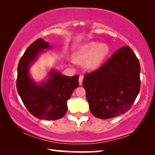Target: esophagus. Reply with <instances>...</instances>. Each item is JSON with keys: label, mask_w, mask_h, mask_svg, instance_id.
<instances>
[{"label": "esophagus", "mask_w": 155, "mask_h": 155, "mask_svg": "<svg viewBox=\"0 0 155 155\" xmlns=\"http://www.w3.org/2000/svg\"><path fill=\"white\" fill-rule=\"evenodd\" d=\"M83 78H84L83 75H80V77H79V84H80V85H82V80H83Z\"/></svg>", "instance_id": "1"}]
</instances>
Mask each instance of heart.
Instances as JSON below:
<instances>
[{"instance_id":"obj_1","label":"heart","mask_w":155,"mask_h":155,"mask_svg":"<svg viewBox=\"0 0 155 155\" xmlns=\"http://www.w3.org/2000/svg\"><path fill=\"white\" fill-rule=\"evenodd\" d=\"M109 54V47L107 44L90 41L80 46L75 53V58L84 63L89 70H95L102 64Z\"/></svg>"}]
</instances>
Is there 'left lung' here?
<instances>
[{
	"mask_svg": "<svg viewBox=\"0 0 155 155\" xmlns=\"http://www.w3.org/2000/svg\"><path fill=\"white\" fill-rule=\"evenodd\" d=\"M140 65L133 51L124 46L82 82L91 113L108 119L130 109L140 89Z\"/></svg>",
	"mask_w": 155,
	"mask_h": 155,
	"instance_id": "1",
	"label": "left lung"
}]
</instances>
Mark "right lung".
Masks as SVG:
<instances>
[{
  "instance_id": "add662e5",
  "label": "right lung",
  "mask_w": 155,
  "mask_h": 155,
  "mask_svg": "<svg viewBox=\"0 0 155 155\" xmlns=\"http://www.w3.org/2000/svg\"><path fill=\"white\" fill-rule=\"evenodd\" d=\"M50 48L49 44L41 38L29 46L19 61L16 85L23 104L34 116L57 120L67 112V101L79 86V75L69 77L51 70L48 79L37 84L29 75V67L43 49Z\"/></svg>"
}]
</instances>
